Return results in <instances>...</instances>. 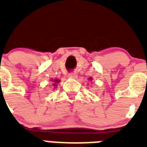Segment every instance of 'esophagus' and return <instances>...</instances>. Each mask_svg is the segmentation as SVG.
Listing matches in <instances>:
<instances>
[{
    "label": "esophagus",
    "instance_id": "esophagus-1",
    "mask_svg": "<svg viewBox=\"0 0 147 147\" xmlns=\"http://www.w3.org/2000/svg\"><path fill=\"white\" fill-rule=\"evenodd\" d=\"M68 77L69 78H71V79H74V78H76L77 74L75 73V72H71V73L68 74Z\"/></svg>",
    "mask_w": 147,
    "mask_h": 147
}]
</instances>
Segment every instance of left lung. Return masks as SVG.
Segmentation results:
<instances>
[{"label":"left lung","instance_id":"left-lung-1","mask_svg":"<svg viewBox=\"0 0 147 147\" xmlns=\"http://www.w3.org/2000/svg\"><path fill=\"white\" fill-rule=\"evenodd\" d=\"M90 80H92V79H91V78H90Z\"/></svg>","mask_w":147,"mask_h":147}]
</instances>
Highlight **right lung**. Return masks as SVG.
Returning <instances> with one entry per match:
<instances>
[{"label":"right lung","mask_w":147,"mask_h":147,"mask_svg":"<svg viewBox=\"0 0 147 147\" xmlns=\"http://www.w3.org/2000/svg\"><path fill=\"white\" fill-rule=\"evenodd\" d=\"M54 83H53V86H57V83H58L59 82H60V80H55L54 81Z\"/></svg>","instance_id":"right-lung-1"}]
</instances>
